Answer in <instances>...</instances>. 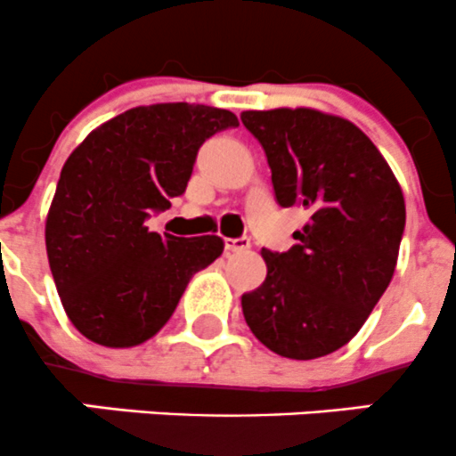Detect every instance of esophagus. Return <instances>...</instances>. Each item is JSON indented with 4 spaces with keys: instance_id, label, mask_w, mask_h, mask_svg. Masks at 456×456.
<instances>
[{
    "instance_id": "obj_1",
    "label": "esophagus",
    "mask_w": 456,
    "mask_h": 456,
    "mask_svg": "<svg viewBox=\"0 0 456 456\" xmlns=\"http://www.w3.org/2000/svg\"><path fill=\"white\" fill-rule=\"evenodd\" d=\"M251 247V240L248 238H227L224 240V251L227 253H242Z\"/></svg>"
}]
</instances>
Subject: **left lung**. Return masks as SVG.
<instances>
[{"label":"left lung","mask_w":456,"mask_h":456,"mask_svg":"<svg viewBox=\"0 0 456 456\" xmlns=\"http://www.w3.org/2000/svg\"><path fill=\"white\" fill-rule=\"evenodd\" d=\"M240 119L265 148L277 203L310 214L295 247L262 248L266 280L242 295L244 321L280 356H328L356 337L389 286L406 223L402 188L349 119L304 107Z\"/></svg>","instance_id":"left-lung-1"}]
</instances>
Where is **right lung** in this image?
<instances>
[{
	"mask_svg": "<svg viewBox=\"0 0 456 456\" xmlns=\"http://www.w3.org/2000/svg\"><path fill=\"white\" fill-rule=\"evenodd\" d=\"M238 118L205 104L128 109L91 131L61 170L45 220L56 290L74 328L135 347L167 323L190 280L223 253L218 236L148 232L146 218L188 188L196 152Z\"/></svg>",
	"mask_w": 456,
	"mask_h": 456,
	"instance_id": "1",
	"label": "right lung"
}]
</instances>
